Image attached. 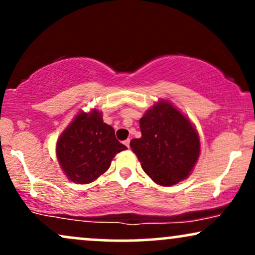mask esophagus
<instances>
[{"mask_svg":"<svg viewBox=\"0 0 255 255\" xmlns=\"http://www.w3.org/2000/svg\"><path fill=\"white\" fill-rule=\"evenodd\" d=\"M124 144H125L126 146H127V147H128V148H129V144H130V140H129V139L125 140V142H124Z\"/></svg>","mask_w":255,"mask_h":255,"instance_id":"obj_1","label":"esophagus"}]
</instances>
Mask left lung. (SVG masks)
Returning <instances> with one entry per match:
<instances>
[{"label": "left lung", "mask_w": 255, "mask_h": 255, "mask_svg": "<svg viewBox=\"0 0 255 255\" xmlns=\"http://www.w3.org/2000/svg\"><path fill=\"white\" fill-rule=\"evenodd\" d=\"M141 137L130 147L141 168L160 186L188 177L200 153L199 135L188 119L166 101L158 102L140 119Z\"/></svg>", "instance_id": "left-lung-1"}]
</instances>
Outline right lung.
Here are the masks:
<instances>
[{
    "instance_id": "add662e5",
    "label": "right lung",
    "mask_w": 255,
    "mask_h": 255,
    "mask_svg": "<svg viewBox=\"0 0 255 255\" xmlns=\"http://www.w3.org/2000/svg\"><path fill=\"white\" fill-rule=\"evenodd\" d=\"M126 146L115 136L111 126L104 124L102 113L81 111L57 140L56 153L61 168L73 182H93L109 169L116 153Z\"/></svg>"
}]
</instances>
